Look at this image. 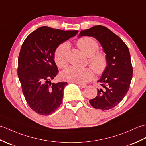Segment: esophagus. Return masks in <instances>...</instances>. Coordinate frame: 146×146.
<instances>
[{"instance_id": "1", "label": "esophagus", "mask_w": 146, "mask_h": 146, "mask_svg": "<svg viewBox=\"0 0 146 146\" xmlns=\"http://www.w3.org/2000/svg\"><path fill=\"white\" fill-rule=\"evenodd\" d=\"M79 85V87H80V88H85V87H86V85H85V84H78Z\"/></svg>"}]
</instances>
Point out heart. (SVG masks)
Returning a JSON list of instances; mask_svg holds the SVG:
<instances>
[{"label": "heart", "instance_id": "heart-1", "mask_svg": "<svg viewBox=\"0 0 146 146\" xmlns=\"http://www.w3.org/2000/svg\"><path fill=\"white\" fill-rule=\"evenodd\" d=\"M77 46L86 56L89 57L90 66L97 74L100 75L104 72L108 65V60L104 54L97 52L99 46L95 40L90 37H84L77 41ZM68 47L67 43H63L58 46L55 50L54 60L59 68H64L67 65ZM61 76L67 81L84 84L94 79V72L89 67L80 68L70 66L65 69Z\"/></svg>", "mask_w": 146, "mask_h": 146}]
</instances>
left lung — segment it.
I'll use <instances>...</instances> for the list:
<instances>
[{"label": "left lung", "mask_w": 146, "mask_h": 146, "mask_svg": "<svg viewBox=\"0 0 146 146\" xmlns=\"http://www.w3.org/2000/svg\"><path fill=\"white\" fill-rule=\"evenodd\" d=\"M92 37L98 40L106 54L107 67L98 82V95L89 100L93 108L102 111L118 105L127 93L132 77L129 50L121 38L102 25H96L82 31L78 37Z\"/></svg>", "instance_id": "1"}]
</instances>
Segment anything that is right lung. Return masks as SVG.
Wrapping results in <instances>:
<instances>
[{
	"label": "right lung",
	"instance_id": "obj_1",
	"mask_svg": "<svg viewBox=\"0 0 146 146\" xmlns=\"http://www.w3.org/2000/svg\"><path fill=\"white\" fill-rule=\"evenodd\" d=\"M77 32L42 26L29 34L22 45L18 77L28 105L38 114H52L62 102L64 88L67 83L50 82L59 70L54 52L60 44Z\"/></svg>",
	"mask_w": 146,
	"mask_h": 146
}]
</instances>
